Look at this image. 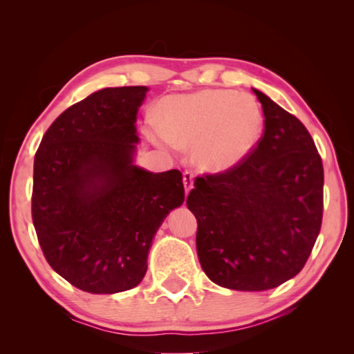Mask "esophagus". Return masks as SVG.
<instances>
[{
  "mask_svg": "<svg viewBox=\"0 0 354 354\" xmlns=\"http://www.w3.org/2000/svg\"><path fill=\"white\" fill-rule=\"evenodd\" d=\"M183 179H184V189H185V193L189 194V192L193 189V173L189 171V170L184 171Z\"/></svg>",
  "mask_w": 354,
  "mask_h": 354,
  "instance_id": "34e87169",
  "label": "esophagus"
}]
</instances>
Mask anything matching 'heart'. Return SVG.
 I'll list each match as a JSON object with an SVG mask.
<instances>
[{
	"instance_id": "b5f03b06",
	"label": "heart",
	"mask_w": 354,
	"mask_h": 354,
	"mask_svg": "<svg viewBox=\"0 0 354 354\" xmlns=\"http://www.w3.org/2000/svg\"><path fill=\"white\" fill-rule=\"evenodd\" d=\"M155 137L179 149L194 147V162L223 171L245 161L261 140L265 117L259 102L227 89L173 95L161 104Z\"/></svg>"
}]
</instances>
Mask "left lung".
Returning a JSON list of instances; mask_svg holds the SVG:
<instances>
[{"instance_id":"1","label":"left lung","mask_w":354,"mask_h":354,"mask_svg":"<svg viewBox=\"0 0 354 354\" xmlns=\"http://www.w3.org/2000/svg\"><path fill=\"white\" fill-rule=\"evenodd\" d=\"M265 132L245 161L194 179L187 207L198 221L196 250L213 283L268 290L306 265L322 222L324 170L299 120L259 89Z\"/></svg>"}]
</instances>
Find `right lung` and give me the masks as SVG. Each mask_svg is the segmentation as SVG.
Wrapping results in <instances>:
<instances>
[{"label": "right lung", "mask_w": 354, "mask_h": 354, "mask_svg": "<svg viewBox=\"0 0 354 354\" xmlns=\"http://www.w3.org/2000/svg\"><path fill=\"white\" fill-rule=\"evenodd\" d=\"M147 86L104 88L73 104L35 155L32 217L48 265L89 293L129 290L145 277L158 228L184 202L179 170L133 164Z\"/></svg>", "instance_id": "1"}]
</instances>
